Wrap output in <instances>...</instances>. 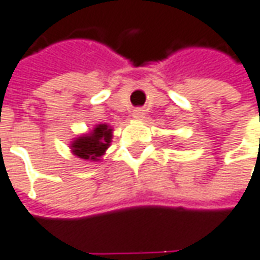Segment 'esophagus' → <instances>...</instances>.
Listing matches in <instances>:
<instances>
[{"label": "esophagus", "instance_id": "34e87169", "mask_svg": "<svg viewBox=\"0 0 260 260\" xmlns=\"http://www.w3.org/2000/svg\"><path fill=\"white\" fill-rule=\"evenodd\" d=\"M132 116L135 119H142L145 116V113H144V110L141 108H137L134 109V112H132Z\"/></svg>", "mask_w": 260, "mask_h": 260}]
</instances>
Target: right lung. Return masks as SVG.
I'll list each match as a JSON object with an SVG mask.
<instances>
[{"mask_svg": "<svg viewBox=\"0 0 260 260\" xmlns=\"http://www.w3.org/2000/svg\"><path fill=\"white\" fill-rule=\"evenodd\" d=\"M112 140V129L108 125H97L91 134L83 135L73 142V152L84 160L96 161L108 150Z\"/></svg>", "mask_w": 260, "mask_h": 260, "instance_id": "right-lung-1", "label": "right lung"}]
</instances>
